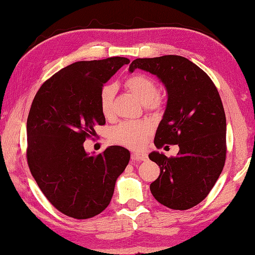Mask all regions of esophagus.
<instances>
[{"label": "esophagus", "instance_id": "34e87169", "mask_svg": "<svg viewBox=\"0 0 255 255\" xmlns=\"http://www.w3.org/2000/svg\"><path fill=\"white\" fill-rule=\"evenodd\" d=\"M131 159L133 162L145 161V159H147V154L144 152H140V150H137V152H133L131 154Z\"/></svg>", "mask_w": 255, "mask_h": 255}]
</instances>
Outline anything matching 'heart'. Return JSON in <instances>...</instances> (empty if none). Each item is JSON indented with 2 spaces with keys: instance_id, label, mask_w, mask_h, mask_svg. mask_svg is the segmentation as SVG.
Wrapping results in <instances>:
<instances>
[{
  "instance_id": "1",
  "label": "heart",
  "mask_w": 255,
  "mask_h": 255,
  "mask_svg": "<svg viewBox=\"0 0 255 255\" xmlns=\"http://www.w3.org/2000/svg\"><path fill=\"white\" fill-rule=\"evenodd\" d=\"M126 88L135 96L138 100L155 108L159 105L157 96V85L145 74H135L129 76L125 82ZM115 88L112 85H105L99 94V102L102 114L110 116L112 112V101H114ZM150 127L145 122H124L112 131V139L116 143L128 147H138L144 143L149 135Z\"/></svg>"
}]
</instances>
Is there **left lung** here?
<instances>
[{
  "mask_svg": "<svg viewBox=\"0 0 255 255\" xmlns=\"http://www.w3.org/2000/svg\"><path fill=\"white\" fill-rule=\"evenodd\" d=\"M137 68L156 75L167 92L155 146L180 148L175 157L148 155L161 170L150 192L167 208L190 209L208 196L225 164L226 117L221 97L210 77L182 56L137 58L129 73Z\"/></svg>",
  "mask_w": 255,
  "mask_h": 255,
  "instance_id": "1",
  "label": "left lung"
}]
</instances>
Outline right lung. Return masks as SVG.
Wrapping results in <instances>:
<instances>
[{"instance_id":"add662e5","label":"right lung","mask_w":255,"mask_h":255,"mask_svg":"<svg viewBox=\"0 0 255 255\" xmlns=\"http://www.w3.org/2000/svg\"><path fill=\"white\" fill-rule=\"evenodd\" d=\"M128 58L82 60L56 73L40 86L27 120L30 172L47 199L60 213L91 218L110 204L129 150L109 146L98 155L85 152V138L105 125L99 94Z\"/></svg>"}]
</instances>
